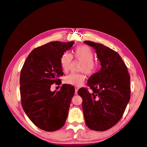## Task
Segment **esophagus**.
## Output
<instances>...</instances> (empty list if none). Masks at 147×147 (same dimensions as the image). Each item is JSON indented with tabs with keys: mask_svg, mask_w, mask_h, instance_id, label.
<instances>
[{
	"mask_svg": "<svg viewBox=\"0 0 147 147\" xmlns=\"http://www.w3.org/2000/svg\"><path fill=\"white\" fill-rule=\"evenodd\" d=\"M78 89H79V88H78V87H77V86H75V94H77V92H78Z\"/></svg>",
	"mask_w": 147,
	"mask_h": 147,
	"instance_id": "1",
	"label": "esophagus"
}]
</instances>
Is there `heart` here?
I'll return each mask as SVG.
<instances>
[{
	"label": "heart",
	"mask_w": 147,
	"mask_h": 147,
	"mask_svg": "<svg viewBox=\"0 0 147 147\" xmlns=\"http://www.w3.org/2000/svg\"><path fill=\"white\" fill-rule=\"evenodd\" d=\"M72 56L82 61L80 69L81 72H84L87 74H92L94 72L96 64L92 60L94 53L90 47L86 45L79 46L75 49L72 53ZM72 56L69 53H65L61 56L60 64L64 72L68 71L72 60ZM84 80L85 76L83 74H70L64 78L65 83L77 87L82 86Z\"/></svg>",
	"instance_id": "b5f03b06"
}]
</instances>
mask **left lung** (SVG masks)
Wrapping results in <instances>:
<instances>
[{"mask_svg": "<svg viewBox=\"0 0 147 147\" xmlns=\"http://www.w3.org/2000/svg\"><path fill=\"white\" fill-rule=\"evenodd\" d=\"M84 43L94 48L101 69L88 80L92 93L82 88L78 94L83 99L87 126L94 131H104L119 121L130 100V75L118 53L100 43L88 40Z\"/></svg>", "mask_w": 147, "mask_h": 147, "instance_id": "left-lung-1", "label": "left lung"}]
</instances>
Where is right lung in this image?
Wrapping results in <instances>:
<instances>
[{"label": "right lung", "instance_id": "add662e5", "mask_svg": "<svg viewBox=\"0 0 147 147\" xmlns=\"http://www.w3.org/2000/svg\"><path fill=\"white\" fill-rule=\"evenodd\" d=\"M74 42H52L35 48L24 62L20 74V94L23 109L35 126L52 132L63 127L68 116L75 88L64 84L58 91L51 84H60L63 75L61 56Z\"/></svg>", "mask_w": 147, "mask_h": 147}]
</instances>
